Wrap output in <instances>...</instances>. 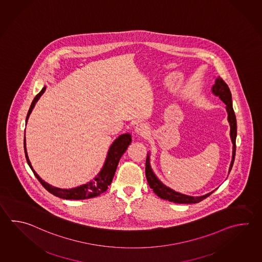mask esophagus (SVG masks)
Here are the masks:
<instances>
[{
    "mask_svg": "<svg viewBox=\"0 0 262 262\" xmlns=\"http://www.w3.org/2000/svg\"><path fill=\"white\" fill-rule=\"evenodd\" d=\"M135 133L141 136H145L148 134V128L144 123H140L135 127Z\"/></svg>",
    "mask_w": 262,
    "mask_h": 262,
    "instance_id": "34e87169",
    "label": "esophagus"
}]
</instances>
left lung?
I'll list each match as a JSON object with an SVG mask.
<instances>
[{
  "label": "left lung",
  "instance_id": "left-lung-1",
  "mask_svg": "<svg viewBox=\"0 0 262 262\" xmlns=\"http://www.w3.org/2000/svg\"><path fill=\"white\" fill-rule=\"evenodd\" d=\"M212 91L214 92V95L219 96L220 100L227 105L226 108L228 111V120L230 122V138H231V142L233 144L232 160H231L230 171H229V173H230L232 165H233V162H234L235 151H236V135H237V124H236L234 111L232 108L231 93H230L229 86L220 76L215 79V84L213 86ZM145 177H146L149 187L153 189V191L157 194V196H159L160 199L171 202V203H187H187H198L209 197L212 193L214 192L213 191V192L208 193V194H206L204 196H201V197H192V196H187V195L177 192L171 188L166 187L157 178L154 172L152 171V169L150 167L149 156L148 155L146 157V160H145Z\"/></svg>",
  "mask_w": 262,
  "mask_h": 262
}]
</instances>
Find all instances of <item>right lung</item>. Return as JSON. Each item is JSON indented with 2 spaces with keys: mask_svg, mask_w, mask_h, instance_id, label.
Masks as SVG:
<instances>
[{
  "mask_svg": "<svg viewBox=\"0 0 262 262\" xmlns=\"http://www.w3.org/2000/svg\"><path fill=\"white\" fill-rule=\"evenodd\" d=\"M46 89H47L46 86L43 88V90L40 91L37 95L35 96V98L33 99L27 114L26 124H27L28 118L30 117L33 107L35 105V103L37 102L39 98L45 92ZM130 143H132L130 134H125L120 135L118 139L113 143L111 147L109 148L105 163L102 167V171H100V173L98 174V177L94 178V181L89 182L88 184H85L83 186L75 187V188H70V189H62V188L52 187V186H50L49 184L46 183L40 178L35 171L32 169V164H31L30 160L28 158L25 137H24V150H25V156H26L28 164L30 166V168L32 169L35 177L37 178L39 182L42 184V186L48 190V192L53 194L54 196H56V197L61 198V199H65V200H85V199H89V198L97 197L100 194L106 191L108 186L112 183L113 177L115 176V172L117 170L119 160L122 157L123 153L127 150L128 144Z\"/></svg>",
  "mask_w": 262,
  "mask_h": 262,
  "instance_id": "obj_1",
  "label": "right lung"
}]
</instances>
